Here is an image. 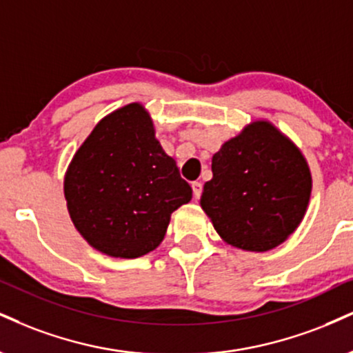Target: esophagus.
I'll use <instances>...</instances> for the list:
<instances>
[{"label": "esophagus", "mask_w": 353, "mask_h": 353, "mask_svg": "<svg viewBox=\"0 0 353 353\" xmlns=\"http://www.w3.org/2000/svg\"><path fill=\"white\" fill-rule=\"evenodd\" d=\"M192 194H194L195 201L201 197V194H202V184H201V182H192Z\"/></svg>", "instance_id": "1"}]
</instances>
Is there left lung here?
I'll return each mask as SVG.
<instances>
[{"instance_id":"1","label":"left lung","mask_w":353,"mask_h":353,"mask_svg":"<svg viewBox=\"0 0 353 353\" xmlns=\"http://www.w3.org/2000/svg\"><path fill=\"white\" fill-rule=\"evenodd\" d=\"M201 207L225 243L270 252L303 222L312 174L303 151L270 120L250 121L212 158Z\"/></svg>"}]
</instances>
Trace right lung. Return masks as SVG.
Returning a JSON list of instances; mask_svg holds the SVG:
<instances>
[{
    "label": "right lung",
    "mask_w": 353,
    "mask_h": 353,
    "mask_svg": "<svg viewBox=\"0 0 353 353\" xmlns=\"http://www.w3.org/2000/svg\"><path fill=\"white\" fill-rule=\"evenodd\" d=\"M63 197L92 248L131 260L158 248L192 189L156 138L150 112L134 101L101 118L75 151Z\"/></svg>",
    "instance_id": "1"
}]
</instances>
